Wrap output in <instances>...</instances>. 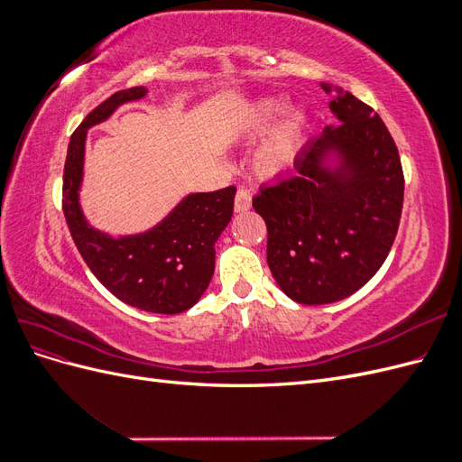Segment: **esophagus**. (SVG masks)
I'll return each instance as SVG.
<instances>
[{
    "label": "esophagus",
    "mask_w": 462,
    "mask_h": 462,
    "mask_svg": "<svg viewBox=\"0 0 462 462\" xmlns=\"http://www.w3.org/2000/svg\"><path fill=\"white\" fill-rule=\"evenodd\" d=\"M250 204H253V194H250L246 189H239L235 194V212L243 214L248 212Z\"/></svg>",
    "instance_id": "esophagus-1"
}]
</instances>
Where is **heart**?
Segmentation results:
<instances>
[{
	"label": "heart",
	"instance_id": "1",
	"mask_svg": "<svg viewBox=\"0 0 462 462\" xmlns=\"http://www.w3.org/2000/svg\"><path fill=\"white\" fill-rule=\"evenodd\" d=\"M285 114H287L285 102L273 100V97L262 100L246 114V119L243 125V134L246 138H260L263 134H268ZM302 143H304V119L297 116L295 119L285 123L282 129H277L258 150L254 158L256 171L262 177H277L285 173L289 167L295 163Z\"/></svg>",
	"mask_w": 462,
	"mask_h": 462
}]
</instances>
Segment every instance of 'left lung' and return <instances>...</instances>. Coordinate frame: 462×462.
<instances>
[{
	"instance_id": "1",
	"label": "left lung",
	"mask_w": 462,
	"mask_h": 462,
	"mask_svg": "<svg viewBox=\"0 0 462 462\" xmlns=\"http://www.w3.org/2000/svg\"><path fill=\"white\" fill-rule=\"evenodd\" d=\"M337 125L295 160V173L260 189L253 206L268 227V265L292 300L309 306L353 295L382 268L402 212L399 150L382 117L351 92L321 82ZM335 151L337 171L325 165Z\"/></svg>"
}]
</instances>
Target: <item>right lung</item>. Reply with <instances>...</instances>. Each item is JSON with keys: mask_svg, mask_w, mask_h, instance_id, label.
I'll return each mask as SVG.
<instances>
[{"mask_svg": "<svg viewBox=\"0 0 462 462\" xmlns=\"http://www.w3.org/2000/svg\"><path fill=\"white\" fill-rule=\"evenodd\" d=\"M146 92L143 87L116 92L71 134L63 170V214L82 260L109 292L134 309L179 314L197 304L209 285L216 265L214 245L231 221L236 189L189 194L153 229L119 239L92 229L79 204L87 131Z\"/></svg>", "mask_w": 462, "mask_h": 462, "instance_id": "obj_1", "label": "right lung"}]
</instances>
